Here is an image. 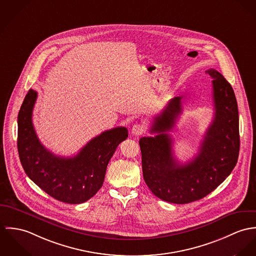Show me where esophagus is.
<instances>
[{
  "mask_svg": "<svg viewBox=\"0 0 256 256\" xmlns=\"http://www.w3.org/2000/svg\"><path fill=\"white\" fill-rule=\"evenodd\" d=\"M143 132H144V126H143L142 124H134V126L132 128V134L134 136H142Z\"/></svg>",
  "mask_w": 256,
  "mask_h": 256,
  "instance_id": "34e87169",
  "label": "esophagus"
}]
</instances>
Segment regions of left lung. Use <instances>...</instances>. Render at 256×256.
Returning <instances> with one entry per match:
<instances>
[{
    "instance_id": "obj_1",
    "label": "left lung",
    "mask_w": 256,
    "mask_h": 256,
    "mask_svg": "<svg viewBox=\"0 0 256 256\" xmlns=\"http://www.w3.org/2000/svg\"><path fill=\"white\" fill-rule=\"evenodd\" d=\"M206 74L213 80L215 113L194 159L180 164L172 156L168 132L182 113V97L170 99L154 118L150 132L157 134L140 140L144 182L154 196L170 203L203 198L226 180L238 162V111L234 90L216 70L210 68Z\"/></svg>"
}]
</instances>
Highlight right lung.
<instances>
[{
  "mask_svg": "<svg viewBox=\"0 0 256 256\" xmlns=\"http://www.w3.org/2000/svg\"><path fill=\"white\" fill-rule=\"evenodd\" d=\"M37 92L29 89L18 116V150L29 178L47 194L68 204L86 202L101 188L107 165L128 134L124 126L103 132L70 158L54 155L38 140L32 111Z\"/></svg>",
  "mask_w": 256,
  "mask_h": 256,
  "instance_id": "obj_1",
  "label": "right lung"
}]
</instances>
